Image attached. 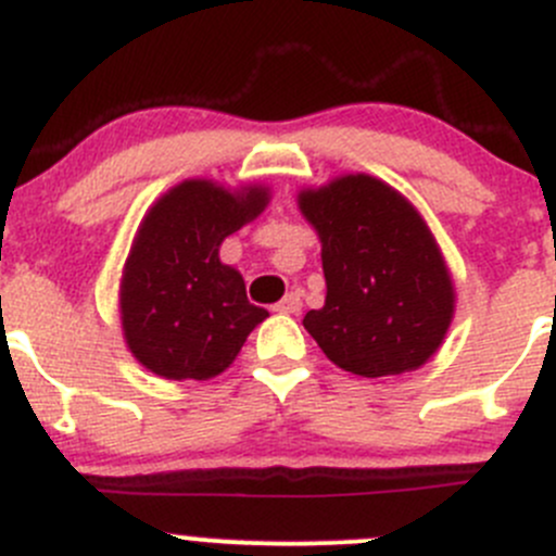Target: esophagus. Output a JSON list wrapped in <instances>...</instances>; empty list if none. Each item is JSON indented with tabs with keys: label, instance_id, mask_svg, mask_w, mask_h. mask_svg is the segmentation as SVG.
Instances as JSON below:
<instances>
[{
	"label": "esophagus",
	"instance_id": "1",
	"mask_svg": "<svg viewBox=\"0 0 556 556\" xmlns=\"http://www.w3.org/2000/svg\"><path fill=\"white\" fill-rule=\"evenodd\" d=\"M274 312H279V314L301 312V295L299 293H288L282 301H279V304H274Z\"/></svg>",
	"mask_w": 556,
	"mask_h": 556
}]
</instances>
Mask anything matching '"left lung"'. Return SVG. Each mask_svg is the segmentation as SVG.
I'll list each match as a JSON object with an SVG mask.
<instances>
[{
  "label": "left lung",
  "instance_id": "left-lung-1",
  "mask_svg": "<svg viewBox=\"0 0 556 556\" xmlns=\"http://www.w3.org/2000/svg\"><path fill=\"white\" fill-rule=\"evenodd\" d=\"M299 204L323 242L328 295L304 317L319 350L357 377L422 366L450 328L454 290L417 210L368 174L306 190Z\"/></svg>",
  "mask_w": 556,
  "mask_h": 556
}]
</instances>
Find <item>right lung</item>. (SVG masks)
I'll return each mask as SVG.
<instances>
[{
    "label": "right lung",
    "instance_id": "obj_1",
    "mask_svg": "<svg viewBox=\"0 0 556 556\" xmlns=\"http://www.w3.org/2000/svg\"><path fill=\"white\" fill-rule=\"evenodd\" d=\"M266 201L263 188L228 193L188 179L148 212L121 285L123 330L144 368L166 379L217 377L268 317L247 301L242 274L217 257Z\"/></svg>",
    "mask_w": 556,
    "mask_h": 556
}]
</instances>
